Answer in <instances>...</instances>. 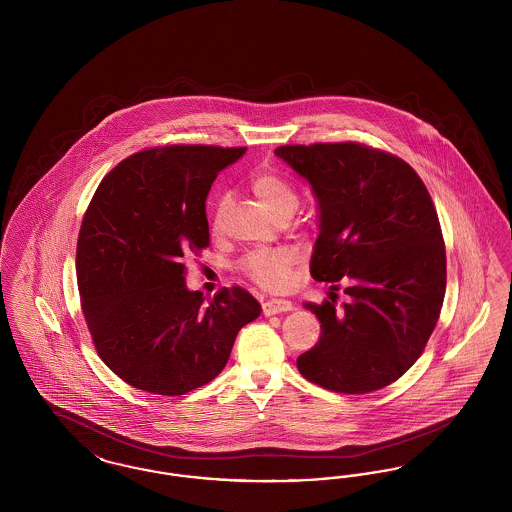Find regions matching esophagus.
Returning <instances> with one entry per match:
<instances>
[{
	"label": "esophagus",
	"mask_w": 512,
	"mask_h": 512,
	"mask_svg": "<svg viewBox=\"0 0 512 512\" xmlns=\"http://www.w3.org/2000/svg\"><path fill=\"white\" fill-rule=\"evenodd\" d=\"M292 301H286V299H267L263 303V315H278V313H288L292 311Z\"/></svg>",
	"instance_id": "1"
}]
</instances>
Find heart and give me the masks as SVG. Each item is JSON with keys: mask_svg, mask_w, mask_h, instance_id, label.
I'll return each instance as SVG.
<instances>
[{"mask_svg": "<svg viewBox=\"0 0 512 512\" xmlns=\"http://www.w3.org/2000/svg\"><path fill=\"white\" fill-rule=\"evenodd\" d=\"M249 186L253 194L257 195L268 209L282 217V215H293V211L299 205V192L292 182L274 169H261L249 178ZM228 207V197L220 195L213 205L211 215V226L217 232L222 226V219ZM293 255L286 249H268V251H251L247 253L240 268L245 276L255 282L257 286L276 292L284 290L290 282L292 274Z\"/></svg>", "mask_w": 512, "mask_h": 512, "instance_id": "heart-1", "label": "heart"}]
</instances>
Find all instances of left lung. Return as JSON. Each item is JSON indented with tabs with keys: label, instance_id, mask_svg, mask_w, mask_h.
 <instances>
[{
	"label": "left lung",
	"instance_id": "8db88e82",
	"mask_svg": "<svg viewBox=\"0 0 512 512\" xmlns=\"http://www.w3.org/2000/svg\"><path fill=\"white\" fill-rule=\"evenodd\" d=\"M274 153L309 180L318 199L311 276L343 280L305 303L320 320L318 343L297 368L324 390L359 395L401 378L422 355L443 305L447 268L438 213L409 163L359 144L280 146Z\"/></svg>",
	"mask_w": 512,
	"mask_h": 512
}]
</instances>
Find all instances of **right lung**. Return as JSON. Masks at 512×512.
Listing matches in <instances>:
<instances>
[{
  "label": "right lung",
  "mask_w": 512,
  "mask_h": 512,
  "mask_svg": "<svg viewBox=\"0 0 512 512\" xmlns=\"http://www.w3.org/2000/svg\"><path fill=\"white\" fill-rule=\"evenodd\" d=\"M245 147L163 146L130 155L92 197L76 244L82 313L101 361L128 386L184 395L217 378L238 332L261 315L240 286L209 303L182 257L209 245L205 201Z\"/></svg>",
  "instance_id": "1"
}]
</instances>
